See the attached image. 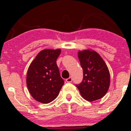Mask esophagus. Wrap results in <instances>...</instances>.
I'll return each mask as SVG.
<instances>
[{
  "label": "esophagus",
  "instance_id": "obj_1",
  "mask_svg": "<svg viewBox=\"0 0 131 131\" xmlns=\"http://www.w3.org/2000/svg\"><path fill=\"white\" fill-rule=\"evenodd\" d=\"M72 77H69V78L66 79V82H68V83H71L72 82Z\"/></svg>",
  "mask_w": 131,
  "mask_h": 131
}]
</instances>
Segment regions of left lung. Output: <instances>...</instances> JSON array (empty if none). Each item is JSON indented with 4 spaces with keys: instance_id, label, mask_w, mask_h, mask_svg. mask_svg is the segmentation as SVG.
<instances>
[{
    "instance_id": "left-lung-1",
    "label": "left lung",
    "mask_w": 131,
    "mask_h": 131,
    "mask_svg": "<svg viewBox=\"0 0 131 131\" xmlns=\"http://www.w3.org/2000/svg\"><path fill=\"white\" fill-rule=\"evenodd\" d=\"M78 58L83 70V79L76 84L81 95L88 101L100 99L107 93L110 84V71L104 60L91 50L79 51Z\"/></svg>"
}]
</instances>
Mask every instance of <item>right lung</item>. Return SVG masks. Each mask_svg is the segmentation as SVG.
Instances as JSON below:
<instances>
[{
    "mask_svg": "<svg viewBox=\"0 0 131 131\" xmlns=\"http://www.w3.org/2000/svg\"><path fill=\"white\" fill-rule=\"evenodd\" d=\"M60 49H45L37 55L27 70L26 83L35 100L48 104L56 99L64 84L56 60Z\"/></svg>",
    "mask_w": 131,
    "mask_h": 131,
    "instance_id": "right-lung-1",
    "label": "right lung"
}]
</instances>
